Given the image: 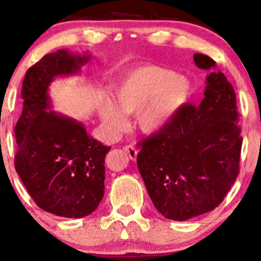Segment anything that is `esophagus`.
Wrapping results in <instances>:
<instances>
[{
	"mask_svg": "<svg viewBox=\"0 0 261 261\" xmlns=\"http://www.w3.org/2000/svg\"><path fill=\"white\" fill-rule=\"evenodd\" d=\"M125 151L127 152L128 158L131 160H136V158H138V150H136V147H134L133 145H127L125 147Z\"/></svg>",
	"mask_w": 261,
	"mask_h": 261,
	"instance_id": "esophagus-1",
	"label": "esophagus"
}]
</instances>
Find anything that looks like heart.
<instances>
[{"label": "heart", "instance_id": "heart-1", "mask_svg": "<svg viewBox=\"0 0 261 261\" xmlns=\"http://www.w3.org/2000/svg\"><path fill=\"white\" fill-rule=\"evenodd\" d=\"M191 82L174 70L145 65L133 70L115 87V102L99 106L102 122L112 134L126 126L125 115L136 114V125L147 135L167 130L189 102Z\"/></svg>", "mask_w": 261, "mask_h": 261}]
</instances>
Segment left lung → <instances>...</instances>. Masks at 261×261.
Segmentation results:
<instances>
[{
    "label": "left lung",
    "instance_id": "left-lung-1",
    "mask_svg": "<svg viewBox=\"0 0 261 261\" xmlns=\"http://www.w3.org/2000/svg\"><path fill=\"white\" fill-rule=\"evenodd\" d=\"M208 70L204 97L186 106L163 133L139 145L138 168L150 198L165 218L186 221L215 210L239 174L241 128L236 94L216 62L194 54Z\"/></svg>",
    "mask_w": 261,
    "mask_h": 261
}]
</instances>
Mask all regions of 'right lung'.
I'll use <instances>...</instances> for the list:
<instances>
[{"mask_svg": "<svg viewBox=\"0 0 261 261\" xmlns=\"http://www.w3.org/2000/svg\"><path fill=\"white\" fill-rule=\"evenodd\" d=\"M91 54L59 49L26 72L21 88L22 114L15 126V168L35 203L68 218L91 215L105 194V158L111 147L84 125L53 109L49 86L77 75Z\"/></svg>", "mask_w": 261, "mask_h": 261, "instance_id": "obj_1", "label": "right lung"}]
</instances>
